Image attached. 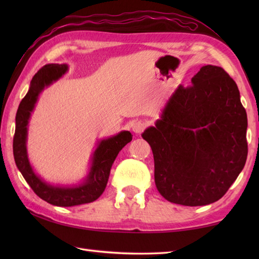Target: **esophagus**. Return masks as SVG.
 I'll list each match as a JSON object with an SVG mask.
<instances>
[{
    "instance_id": "34e87169",
    "label": "esophagus",
    "mask_w": 259,
    "mask_h": 259,
    "mask_svg": "<svg viewBox=\"0 0 259 259\" xmlns=\"http://www.w3.org/2000/svg\"><path fill=\"white\" fill-rule=\"evenodd\" d=\"M146 122H144V121H136V122L133 124V130L134 133L136 134H141L142 131H144L146 129Z\"/></svg>"
}]
</instances>
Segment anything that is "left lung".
<instances>
[{
    "instance_id": "left-lung-1",
    "label": "left lung",
    "mask_w": 259,
    "mask_h": 259,
    "mask_svg": "<svg viewBox=\"0 0 259 259\" xmlns=\"http://www.w3.org/2000/svg\"><path fill=\"white\" fill-rule=\"evenodd\" d=\"M191 83L177 88L142 138L152 149L160 195L194 207L226 194L245 166L248 147L246 110L226 71L205 65Z\"/></svg>"
}]
</instances>
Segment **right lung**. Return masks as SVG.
Listing matches in <instances>:
<instances>
[{"instance_id":"right-lung-1","label":"right lung","mask_w":259,"mask_h":259,"mask_svg":"<svg viewBox=\"0 0 259 259\" xmlns=\"http://www.w3.org/2000/svg\"><path fill=\"white\" fill-rule=\"evenodd\" d=\"M68 71L67 64H47L32 78L30 89L22 99L15 117V134L13 138V155L19 168L32 190L47 202L54 206L71 207L97 200L108 184L110 169L119 151L133 140L129 131H121L117 136L103 139L93 152L89 175L83 183L72 187L52 186L35 175L26 152L27 124L40 93Z\"/></svg>"}]
</instances>
